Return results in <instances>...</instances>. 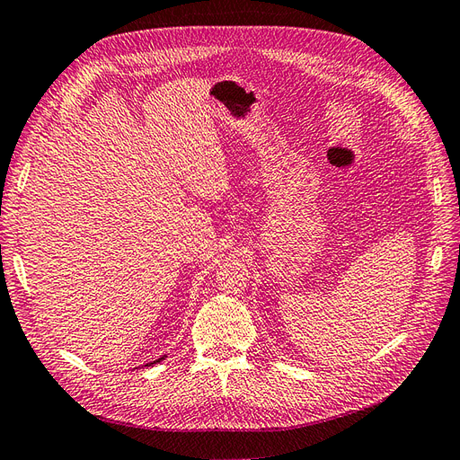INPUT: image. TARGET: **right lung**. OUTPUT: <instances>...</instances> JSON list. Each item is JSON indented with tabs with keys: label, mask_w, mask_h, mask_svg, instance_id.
I'll return each instance as SVG.
<instances>
[{
	"label": "right lung",
	"mask_w": 460,
	"mask_h": 460,
	"mask_svg": "<svg viewBox=\"0 0 460 460\" xmlns=\"http://www.w3.org/2000/svg\"><path fill=\"white\" fill-rule=\"evenodd\" d=\"M163 358H164V357H161V358H157V360H153V363H149V365H146V367H151V365H155V363H161Z\"/></svg>",
	"instance_id": "obj_1"
}]
</instances>
